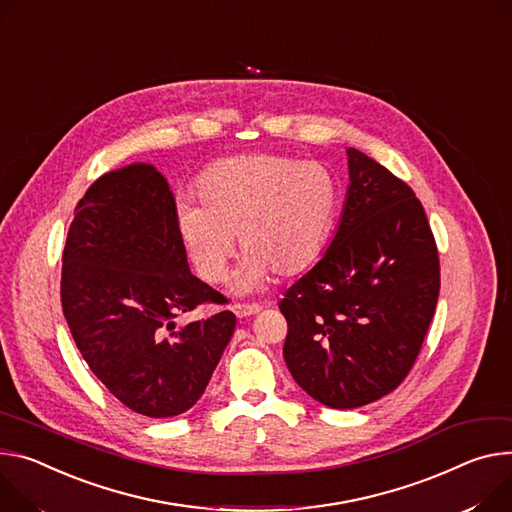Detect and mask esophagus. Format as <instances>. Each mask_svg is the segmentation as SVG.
<instances>
[{"label":"esophagus","mask_w":512,"mask_h":512,"mask_svg":"<svg viewBox=\"0 0 512 512\" xmlns=\"http://www.w3.org/2000/svg\"><path fill=\"white\" fill-rule=\"evenodd\" d=\"M261 310H263L261 304H235V306H232V312H235L239 318L257 314V312H261Z\"/></svg>","instance_id":"esophagus-1"}]
</instances>
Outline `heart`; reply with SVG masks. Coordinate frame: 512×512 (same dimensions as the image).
Instances as JSON below:
<instances>
[{"label":"heart","instance_id":"1","mask_svg":"<svg viewBox=\"0 0 512 512\" xmlns=\"http://www.w3.org/2000/svg\"><path fill=\"white\" fill-rule=\"evenodd\" d=\"M198 206L179 208V232L198 275L220 284L235 253L245 255L235 288L249 292L269 275L306 271L327 245L341 188L322 163L286 155H245L218 161L196 185Z\"/></svg>","mask_w":512,"mask_h":512}]
</instances>
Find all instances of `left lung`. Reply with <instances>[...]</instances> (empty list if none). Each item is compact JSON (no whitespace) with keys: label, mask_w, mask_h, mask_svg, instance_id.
<instances>
[{"label":"left lung","mask_w":512,"mask_h":512,"mask_svg":"<svg viewBox=\"0 0 512 512\" xmlns=\"http://www.w3.org/2000/svg\"><path fill=\"white\" fill-rule=\"evenodd\" d=\"M335 237L280 302L284 359L320 404L357 408L396 390L435 314L439 253L423 204L378 161L347 149Z\"/></svg>","instance_id":"8db88e82"}]
</instances>
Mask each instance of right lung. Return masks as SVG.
<instances>
[{
    "label": "right lung",
    "instance_id": "right-lung-1",
    "mask_svg": "<svg viewBox=\"0 0 512 512\" xmlns=\"http://www.w3.org/2000/svg\"><path fill=\"white\" fill-rule=\"evenodd\" d=\"M226 298L190 271L167 179L147 163L102 175L75 208L61 304L89 369L130 410L177 416L204 394L235 333L220 310L175 329V318Z\"/></svg>",
    "mask_w": 512,
    "mask_h": 512
}]
</instances>
